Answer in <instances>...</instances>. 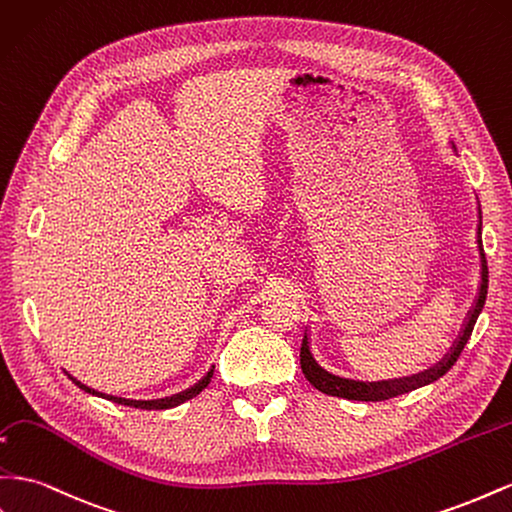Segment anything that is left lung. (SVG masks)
<instances>
[{
    "label": "left lung",
    "instance_id": "left-lung-1",
    "mask_svg": "<svg viewBox=\"0 0 512 512\" xmlns=\"http://www.w3.org/2000/svg\"><path fill=\"white\" fill-rule=\"evenodd\" d=\"M480 228H482V224H478V252H480V267H482L478 299L474 303V308L469 310V314H467V321L463 325V331L459 334V340L454 342V347L450 349V353L446 355L444 362H439L435 368L422 372V375H413L411 379L407 377L405 381H394V383H390V381H383V383L349 381V379H340V377L329 375L327 370H323L319 364H316L312 353H310V347H308V338L303 336L301 353H299V357H301V370H303V375H306V379L314 385V388L319 390V392H323V394H329V396H338V398H347V400H366V403H370V400H372V403H377V400H388V398H394V396H400V394H407L411 390L424 388V385L437 381L439 377H444L446 372L454 364H457V359H459L461 351L465 349L469 336H472L478 314L482 312V308H485V301H487L489 269H487L485 250H482Z\"/></svg>",
    "mask_w": 512,
    "mask_h": 512
}]
</instances>
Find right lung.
Masks as SVG:
<instances>
[{"instance_id":"obj_1","label":"right lung","mask_w":512,"mask_h":512,"mask_svg":"<svg viewBox=\"0 0 512 512\" xmlns=\"http://www.w3.org/2000/svg\"><path fill=\"white\" fill-rule=\"evenodd\" d=\"M211 377H213V370L209 372V375H206L204 379H200L196 385H193V388H189V390H185V392H181V394H174V396H170V398H159V400H129V398H118V396H109V400H114V403H118V405H127V407H137V409H170V407H176V405H181V403H185V400H189V398H193V396H198L206 385L211 383ZM73 379V377H71ZM81 390H86V392H90V394H99V392H94V390H90V388H86L84 383L81 381H77V379H73Z\"/></svg>"}]
</instances>
